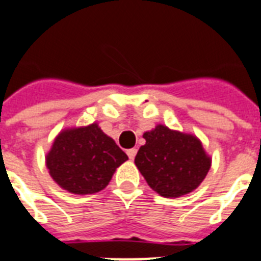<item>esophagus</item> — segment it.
<instances>
[{"instance_id":"34e87169","label":"esophagus","mask_w":261,"mask_h":261,"mask_svg":"<svg viewBox=\"0 0 261 261\" xmlns=\"http://www.w3.org/2000/svg\"><path fill=\"white\" fill-rule=\"evenodd\" d=\"M126 154H128V157L130 158V160H133V158L136 157V154H137V149H129V150H126Z\"/></svg>"}]
</instances>
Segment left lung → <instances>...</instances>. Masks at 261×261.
<instances>
[{"mask_svg": "<svg viewBox=\"0 0 261 261\" xmlns=\"http://www.w3.org/2000/svg\"><path fill=\"white\" fill-rule=\"evenodd\" d=\"M135 164L155 193L165 198L189 194L202 184L211 166L202 142L193 135L157 125L144 136Z\"/></svg>", "mask_w": 261, "mask_h": 261, "instance_id": "1", "label": "left lung"}]
</instances>
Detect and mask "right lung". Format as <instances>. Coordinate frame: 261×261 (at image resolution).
Wrapping results in <instances>:
<instances>
[{
    "label": "right lung",
    "mask_w": 261,
    "mask_h": 261,
    "mask_svg": "<svg viewBox=\"0 0 261 261\" xmlns=\"http://www.w3.org/2000/svg\"><path fill=\"white\" fill-rule=\"evenodd\" d=\"M126 160L128 155L93 122L62 130L46 155V166L62 189L86 195L106 189Z\"/></svg>",
    "instance_id": "right-lung-1"
}]
</instances>
